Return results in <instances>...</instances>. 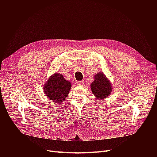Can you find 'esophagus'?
I'll list each match as a JSON object with an SVG mask.
<instances>
[{"instance_id": "esophagus-1", "label": "esophagus", "mask_w": 157, "mask_h": 157, "mask_svg": "<svg viewBox=\"0 0 157 157\" xmlns=\"http://www.w3.org/2000/svg\"><path fill=\"white\" fill-rule=\"evenodd\" d=\"M83 84H84V83H83V81H78L76 82V85L78 86H81V85H83Z\"/></svg>"}]
</instances>
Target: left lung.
Returning <instances> with one entry per match:
<instances>
[{
  "mask_svg": "<svg viewBox=\"0 0 157 157\" xmlns=\"http://www.w3.org/2000/svg\"><path fill=\"white\" fill-rule=\"evenodd\" d=\"M91 90L94 95L97 98H102L108 97L112 91L111 85L104 74L98 72L95 76V79L91 84Z\"/></svg>",
  "mask_w": 157,
  "mask_h": 157,
  "instance_id": "8db88e82",
  "label": "left lung"
}]
</instances>
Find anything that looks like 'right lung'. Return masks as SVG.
Returning <instances> with one entry per match:
<instances>
[{
	"instance_id": "add662e5",
	"label": "right lung",
	"mask_w": 157,
	"mask_h": 157,
	"mask_svg": "<svg viewBox=\"0 0 157 157\" xmlns=\"http://www.w3.org/2000/svg\"><path fill=\"white\" fill-rule=\"evenodd\" d=\"M71 88L70 82L65 80L62 74L57 72L49 78L44 90L45 94L50 100L61 104L67 97Z\"/></svg>"
}]
</instances>
